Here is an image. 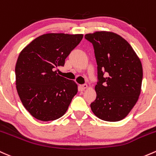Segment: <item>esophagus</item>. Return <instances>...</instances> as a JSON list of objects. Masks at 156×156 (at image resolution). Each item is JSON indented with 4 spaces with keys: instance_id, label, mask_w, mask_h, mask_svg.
<instances>
[{
    "instance_id": "34e87169",
    "label": "esophagus",
    "mask_w": 156,
    "mask_h": 156,
    "mask_svg": "<svg viewBox=\"0 0 156 156\" xmlns=\"http://www.w3.org/2000/svg\"><path fill=\"white\" fill-rule=\"evenodd\" d=\"M87 84H86V83L80 85V90H81V91H83V90H84L85 89H87Z\"/></svg>"
}]
</instances>
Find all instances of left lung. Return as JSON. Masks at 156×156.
Segmentation results:
<instances>
[{
    "label": "left lung",
    "instance_id": "left-lung-1",
    "mask_svg": "<svg viewBox=\"0 0 156 156\" xmlns=\"http://www.w3.org/2000/svg\"><path fill=\"white\" fill-rule=\"evenodd\" d=\"M92 43L97 63V96L93 113L106 121H119L129 114L141 92V61L125 39L113 32H95L84 36Z\"/></svg>",
    "mask_w": 156,
    "mask_h": 156
}]
</instances>
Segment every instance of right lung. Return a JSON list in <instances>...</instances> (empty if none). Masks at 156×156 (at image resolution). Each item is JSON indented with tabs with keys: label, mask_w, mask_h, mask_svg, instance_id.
I'll use <instances>...</instances> for the list:
<instances>
[{
	"label": "right lung",
	"mask_w": 156,
	"mask_h": 156,
	"mask_svg": "<svg viewBox=\"0 0 156 156\" xmlns=\"http://www.w3.org/2000/svg\"><path fill=\"white\" fill-rule=\"evenodd\" d=\"M83 35L49 33L26 47L15 66L16 88L22 104L36 119L54 121L65 114L78 92L75 81L60 76L58 66L81 42Z\"/></svg>",
	"instance_id": "add662e5"
}]
</instances>
